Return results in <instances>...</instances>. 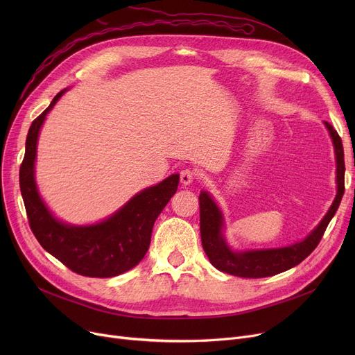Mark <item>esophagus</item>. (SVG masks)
I'll return each mask as SVG.
<instances>
[{
    "mask_svg": "<svg viewBox=\"0 0 355 355\" xmlns=\"http://www.w3.org/2000/svg\"><path fill=\"white\" fill-rule=\"evenodd\" d=\"M196 178V173L193 170H182L180 173V181L184 185H190Z\"/></svg>",
    "mask_w": 355,
    "mask_h": 355,
    "instance_id": "esophagus-1",
    "label": "esophagus"
}]
</instances>
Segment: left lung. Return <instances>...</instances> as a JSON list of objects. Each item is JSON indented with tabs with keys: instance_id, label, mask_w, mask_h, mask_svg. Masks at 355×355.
<instances>
[{
	"instance_id": "1",
	"label": "left lung",
	"mask_w": 355,
	"mask_h": 355,
	"mask_svg": "<svg viewBox=\"0 0 355 355\" xmlns=\"http://www.w3.org/2000/svg\"><path fill=\"white\" fill-rule=\"evenodd\" d=\"M332 139L335 162H337V194L331 204L329 210L304 240L296 241L293 245L273 249H249V250H234L229 246L225 237V216L217 206L213 196L209 191L200 193V233L202 249L206 252L210 263L221 270L233 276L240 277H266L277 273H282L296 265H300L305 257H308L313 249L318 246L320 240L324 236L331 218L337 213L341 198L344 196V148L343 141L337 130L331 123L324 122Z\"/></svg>"
}]
</instances>
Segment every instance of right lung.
Listing matches in <instances>:
<instances>
[{"label": "right lung", "mask_w": 355, "mask_h": 355, "mask_svg": "<svg viewBox=\"0 0 355 355\" xmlns=\"http://www.w3.org/2000/svg\"><path fill=\"white\" fill-rule=\"evenodd\" d=\"M63 89L28 129L20 166V189L30 227L46 252L70 270L89 277H114L135 268L148 252L157 217L175 194L180 174L144 189L114 214L93 225H69L46 206L35 184L37 141L49 112L64 95Z\"/></svg>", "instance_id": "1"}]
</instances>
